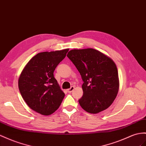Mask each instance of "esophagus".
<instances>
[{
    "mask_svg": "<svg viewBox=\"0 0 146 146\" xmlns=\"http://www.w3.org/2000/svg\"><path fill=\"white\" fill-rule=\"evenodd\" d=\"M74 86H72L70 89H67V92H68V93H71V92H73V91L74 90Z\"/></svg>",
    "mask_w": 146,
    "mask_h": 146,
    "instance_id": "34e87169",
    "label": "esophagus"
}]
</instances>
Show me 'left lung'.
<instances>
[{
	"label": "left lung",
	"instance_id": "8db88e82",
	"mask_svg": "<svg viewBox=\"0 0 146 146\" xmlns=\"http://www.w3.org/2000/svg\"><path fill=\"white\" fill-rule=\"evenodd\" d=\"M80 72L83 95L78 100L88 113H98L109 108L117 96L119 78L111 58L94 48L73 49L67 54Z\"/></svg>",
	"mask_w": 146,
	"mask_h": 146
}]
</instances>
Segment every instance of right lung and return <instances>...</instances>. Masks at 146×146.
Instances as JSON below:
<instances>
[{
  "instance_id": "right-lung-1",
  "label": "right lung",
  "mask_w": 146,
  "mask_h": 146,
  "mask_svg": "<svg viewBox=\"0 0 146 146\" xmlns=\"http://www.w3.org/2000/svg\"><path fill=\"white\" fill-rule=\"evenodd\" d=\"M68 48L43 52L28 62L18 79L22 98L32 110L43 115L57 110L65 94L54 76V72L65 57Z\"/></svg>"
}]
</instances>
